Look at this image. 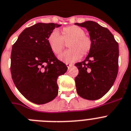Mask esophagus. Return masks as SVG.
I'll use <instances>...</instances> for the list:
<instances>
[{"instance_id": "esophagus-1", "label": "esophagus", "mask_w": 131, "mask_h": 131, "mask_svg": "<svg viewBox=\"0 0 131 131\" xmlns=\"http://www.w3.org/2000/svg\"><path fill=\"white\" fill-rule=\"evenodd\" d=\"M66 66H67V67H68V68H70V67H71V66H73V64H72V63H66Z\"/></svg>"}]
</instances>
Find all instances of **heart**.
Here are the masks:
<instances>
[{"instance_id": "obj_1", "label": "heart", "mask_w": 131, "mask_h": 131, "mask_svg": "<svg viewBox=\"0 0 131 131\" xmlns=\"http://www.w3.org/2000/svg\"><path fill=\"white\" fill-rule=\"evenodd\" d=\"M68 43L69 49L59 56V59L65 62L78 61L81 56L88 54L92 47V41L85 35L84 30L77 26H70L62 29L61 36L57 30L51 32L48 42L53 53L60 55Z\"/></svg>"}]
</instances>
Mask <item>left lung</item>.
<instances>
[{"mask_svg": "<svg viewBox=\"0 0 131 131\" xmlns=\"http://www.w3.org/2000/svg\"><path fill=\"white\" fill-rule=\"evenodd\" d=\"M88 30L92 47L85 60L75 63L79 73L75 78L78 94L88 100H97L109 91L119 69V44L111 32L97 22L75 23Z\"/></svg>", "mask_w": 131, "mask_h": 131, "instance_id": "left-lung-1", "label": "left lung"}]
</instances>
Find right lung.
<instances>
[{
  "label": "right lung",
  "instance_id": "add662e5",
  "mask_svg": "<svg viewBox=\"0 0 131 131\" xmlns=\"http://www.w3.org/2000/svg\"><path fill=\"white\" fill-rule=\"evenodd\" d=\"M60 26L37 23L24 29L12 46V80L21 94L34 103L45 104L55 99L58 93V78L68 70L48 42L51 32Z\"/></svg>",
  "mask_w": 131,
  "mask_h": 131
}]
</instances>
